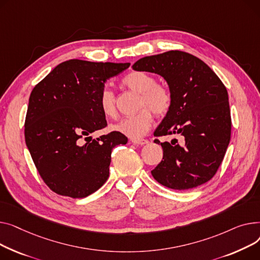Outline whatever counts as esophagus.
Returning a JSON list of instances; mask_svg holds the SVG:
<instances>
[{
    "label": "esophagus",
    "instance_id": "1",
    "mask_svg": "<svg viewBox=\"0 0 260 260\" xmlns=\"http://www.w3.org/2000/svg\"><path fill=\"white\" fill-rule=\"evenodd\" d=\"M131 142H132L134 145H137V146H144V145H146V144L149 143L148 140H143V139H140V140L132 139Z\"/></svg>",
    "mask_w": 260,
    "mask_h": 260
}]
</instances>
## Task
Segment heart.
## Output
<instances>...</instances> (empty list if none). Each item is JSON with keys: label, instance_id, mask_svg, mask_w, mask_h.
<instances>
[{"label": "heart", "instance_id": "obj_1", "mask_svg": "<svg viewBox=\"0 0 260 260\" xmlns=\"http://www.w3.org/2000/svg\"><path fill=\"white\" fill-rule=\"evenodd\" d=\"M123 83L132 91L142 95L140 107H148L157 115H164L170 109L171 93L164 85L156 84L153 75L144 71H132L128 73ZM100 108L106 117L114 118L117 114L113 92L109 89H103L99 99ZM153 121V116L149 109H142L137 113L121 118L112 126L114 131L120 132L132 139H139L145 135Z\"/></svg>", "mask_w": 260, "mask_h": 260}]
</instances>
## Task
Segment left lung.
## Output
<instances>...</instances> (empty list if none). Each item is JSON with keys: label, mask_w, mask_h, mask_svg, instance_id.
Wrapping results in <instances>:
<instances>
[{"label": "left lung", "mask_w": 260, "mask_h": 260, "mask_svg": "<svg viewBox=\"0 0 260 260\" xmlns=\"http://www.w3.org/2000/svg\"><path fill=\"white\" fill-rule=\"evenodd\" d=\"M135 71L160 75L171 93V106L154 131L155 136L181 135L160 143L162 160L151 171L160 185L173 190L201 186L215 175L231 139L228 91L206 63L184 51L145 56Z\"/></svg>", "instance_id": "left-lung-1"}]
</instances>
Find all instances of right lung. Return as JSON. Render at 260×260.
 <instances>
[{
  "mask_svg": "<svg viewBox=\"0 0 260 260\" xmlns=\"http://www.w3.org/2000/svg\"><path fill=\"white\" fill-rule=\"evenodd\" d=\"M130 63L70 59L57 65L32 90L25 120V142L43 180L53 192L83 198L109 177L112 149L128 139L113 131L92 139L106 127L99 99L105 83Z\"/></svg>",
  "mask_w": 260,
  "mask_h": 260,
  "instance_id": "right-lung-1",
  "label": "right lung"
}]
</instances>
